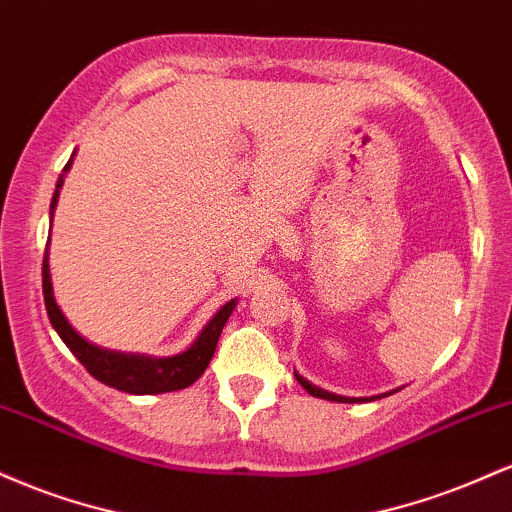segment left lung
<instances>
[{"label": "left lung", "mask_w": 512, "mask_h": 512, "mask_svg": "<svg viewBox=\"0 0 512 512\" xmlns=\"http://www.w3.org/2000/svg\"><path fill=\"white\" fill-rule=\"evenodd\" d=\"M293 375H296V380L298 383H301L303 387H305V392H308V395H313V397H320V399H330V402H344V404H356V402H373V399H380V397H387V395H392V392H385V395H375V397H342V395H334V392H327V390H322V387H317V385H313L310 383V380H305L303 375H298L296 370H293Z\"/></svg>", "instance_id": "obj_1"}]
</instances>
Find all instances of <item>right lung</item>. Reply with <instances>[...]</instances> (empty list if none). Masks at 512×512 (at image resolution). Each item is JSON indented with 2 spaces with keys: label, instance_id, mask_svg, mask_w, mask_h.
I'll return each mask as SVG.
<instances>
[{
  "label": "right lung",
  "instance_id": "obj_1",
  "mask_svg": "<svg viewBox=\"0 0 512 512\" xmlns=\"http://www.w3.org/2000/svg\"><path fill=\"white\" fill-rule=\"evenodd\" d=\"M74 156V154H72ZM69 166H72V158L64 166V173H67ZM62 175L57 180V190L52 195L50 214L57 207V197H60L62 187ZM50 257L48 250H45L43 257V296H45V308H48V317L55 327V332L60 334L62 342L69 346V351L79 358L81 366H84L88 373L96 380H101L103 385L115 387L120 392H129V395H161V392H175L190 387L199 375L204 373L209 366L211 356H214L216 344H219L221 330L226 325V320L231 317L233 308H236V298L221 305L219 313H216L207 322L199 337L192 342L190 349H185L182 354L175 356H144V354H122V351H110L101 349V346L86 342L79 332L74 330L67 322V317L60 310V305L55 303V296H52V281H50Z\"/></svg>",
  "mask_w": 512,
  "mask_h": 512
}]
</instances>
